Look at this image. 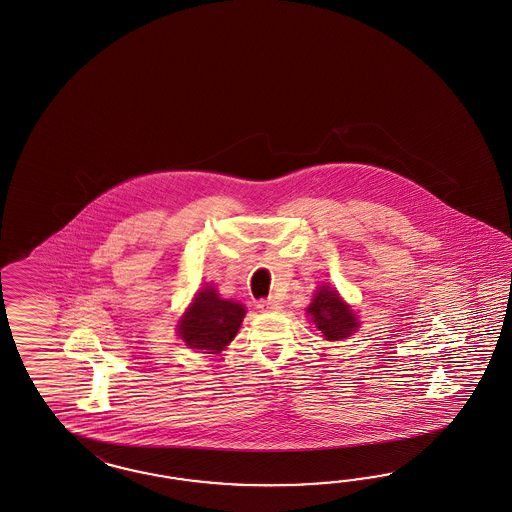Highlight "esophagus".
Instances as JSON below:
<instances>
[{
  "instance_id": "1",
  "label": "esophagus",
  "mask_w": 512,
  "mask_h": 512,
  "mask_svg": "<svg viewBox=\"0 0 512 512\" xmlns=\"http://www.w3.org/2000/svg\"><path fill=\"white\" fill-rule=\"evenodd\" d=\"M256 307L263 310V312H275V310H280V303H278L277 299H263V301H258V305Z\"/></svg>"
}]
</instances>
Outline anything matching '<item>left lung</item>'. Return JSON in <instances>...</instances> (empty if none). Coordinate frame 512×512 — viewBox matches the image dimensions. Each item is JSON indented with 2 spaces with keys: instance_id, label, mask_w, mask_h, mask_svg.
<instances>
[{
  "instance_id": "left-lung-1",
  "label": "left lung",
  "mask_w": 512,
  "mask_h": 512,
  "mask_svg": "<svg viewBox=\"0 0 512 512\" xmlns=\"http://www.w3.org/2000/svg\"><path fill=\"white\" fill-rule=\"evenodd\" d=\"M307 314H310V320L322 331L325 340L335 342L340 338H348L359 327L353 308L344 303L338 292L331 290L327 284L320 286L318 292L314 293Z\"/></svg>"
}]
</instances>
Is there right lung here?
Masks as SVG:
<instances>
[{"mask_svg": "<svg viewBox=\"0 0 512 512\" xmlns=\"http://www.w3.org/2000/svg\"><path fill=\"white\" fill-rule=\"evenodd\" d=\"M245 314L243 305L222 299L213 286H205L181 316L177 333L189 348L219 353L234 340Z\"/></svg>", "mask_w": 512, "mask_h": 512, "instance_id": "add662e5", "label": "right lung"}]
</instances>
